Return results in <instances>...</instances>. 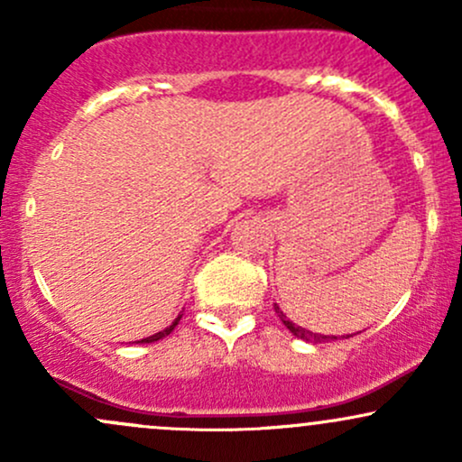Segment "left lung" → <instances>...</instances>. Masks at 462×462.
<instances>
[{
  "mask_svg": "<svg viewBox=\"0 0 462 462\" xmlns=\"http://www.w3.org/2000/svg\"><path fill=\"white\" fill-rule=\"evenodd\" d=\"M275 312H278V317H280V321L284 323L286 328H289L291 332L295 334V337L298 338H304V341H309V343H328V341H337V337H328V334H317V332H310V330H306V328H300V326H295L293 321L289 319V317L284 315L282 310H280V306L275 304ZM349 337V334H347ZM346 337V338H347Z\"/></svg>",
  "mask_w": 462,
  "mask_h": 462,
  "instance_id": "obj_1",
  "label": "left lung"
}]
</instances>
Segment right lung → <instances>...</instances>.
<instances>
[{"instance_id": "obj_1", "label": "right lung", "mask_w": 462, "mask_h": 462, "mask_svg": "<svg viewBox=\"0 0 462 462\" xmlns=\"http://www.w3.org/2000/svg\"><path fill=\"white\" fill-rule=\"evenodd\" d=\"M182 319V315H178L176 319H173V323L169 328H164V330H161V332H156V334H152V337H147V338H143V341H136V343H153V341H161L162 337H169V334L173 332V328L178 326V321Z\"/></svg>"}]
</instances>
